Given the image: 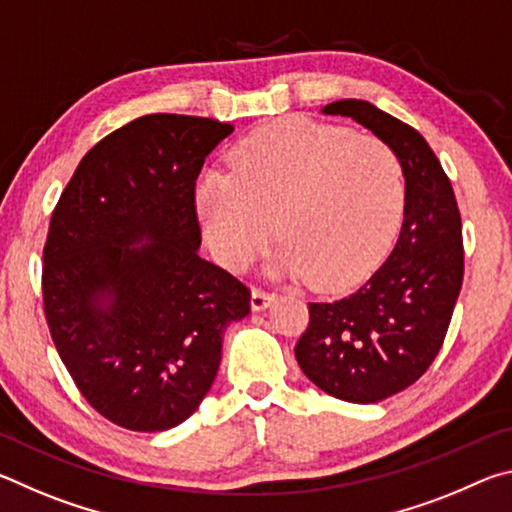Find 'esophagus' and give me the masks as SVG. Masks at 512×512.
<instances>
[{"label": "esophagus", "instance_id": "obj_1", "mask_svg": "<svg viewBox=\"0 0 512 512\" xmlns=\"http://www.w3.org/2000/svg\"><path fill=\"white\" fill-rule=\"evenodd\" d=\"M273 300H275V293L271 291L253 289V293H250V307H253V311H262L266 307H271Z\"/></svg>", "mask_w": 512, "mask_h": 512}]
</instances>
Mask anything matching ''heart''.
<instances>
[{
  "mask_svg": "<svg viewBox=\"0 0 512 512\" xmlns=\"http://www.w3.org/2000/svg\"><path fill=\"white\" fill-rule=\"evenodd\" d=\"M230 167L194 183L207 246L230 271L264 253L277 223L284 244L271 271L341 289L379 262L400 225L402 164L379 137L282 119L241 140Z\"/></svg>",
  "mask_w": 512,
  "mask_h": 512,
  "instance_id": "obj_1",
  "label": "heart"
}]
</instances>
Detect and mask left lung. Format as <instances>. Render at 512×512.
Wrapping results in <instances>:
<instances>
[{
  "mask_svg": "<svg viewBox=\"0 0 512 512\" xmlns=\"http://www.w3.org/2000/svg\"><path fill=\"white\" fill-rule=\"evenodd\" d=\"M350 117L395 151L404 173V221L395 248L350 296L309 302L296 345L305 375L327 395L375 404L415 384L443 348L463 284L461 212L427 140L368 101L320 110Z\"/></svg>",
  "mask_w": 512,
  "mask_h": 512,
  "instance_id": "obj_1",
  "label": "left lung"
}]
</instances>
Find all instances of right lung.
<instances>
[{
	"label": "right lung",
	"instance_id": "add662e5",
	"mask_svg": "<svg viewBox=\"0 0 512 512\" xmlns=\"http://www.w3.org/2000/svg\"><path fill=\"white\" fill-rule=\"evenodd\" d=\"M235 126L146 115L85 153L51 214L42 298L51 339L92 409L167 431L212 388L250 291L198 255L194 183Z\"/></svg>",
	"mask_w": 512,
	"mask_h": 512
}]
</instances>
